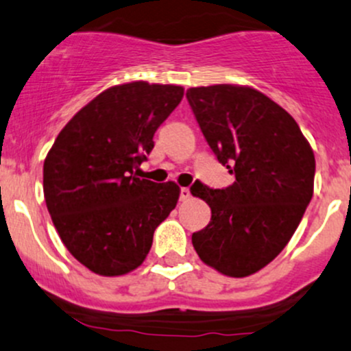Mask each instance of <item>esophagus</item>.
Returning a JSON list of instances; mask_svg holds the SVG:
<instances>
[{
	"instance_id": "34e87169",
	"label": "esophagus",
	"mask_w": 351,
	"mask_h": 351,
	"mask_svg": "<svg viewBox=\"0 0 351 351\" xmlns=\"http://www.w3.org/2000/svg\"><path fill=\"white\" fill-rule=\"evenodd\" d=\"M191 199V191H189L187 187H182L180 189V200H182V202H186V200H189Z\"/></svg>"
}]
</instances>
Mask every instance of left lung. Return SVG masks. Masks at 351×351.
I'll return each instance as SVG.
<instances>
[{"instance_id":"left-lung-1","label":"left lung","mask_w":351,"mask_h":351,"mask_svg":"<svg viewBox=\"0 0 351 351\" xmlns=\"http://www.w3.org/2000/svg\"><path fill=\"white\" fill-rule=\"evenodd\" d=\"M186 96L219 162L235 174L226 189L191 187L212 210L192 245L222 275L249 277L297 230L313 195V151L293 117L250 86H200Z\"/></svg>"}]
</instances>
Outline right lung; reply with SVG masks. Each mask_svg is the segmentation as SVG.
Segmentation results:
<instances>
[{
  "instance_id": "obj_1",
  "label": "right lung",
  "mask_w": 351,
  "mask_h": 351,
  "mask_svg": "<svg viewBox=\"0 0 351 351\" xmlns=\"http://www.w3.org/2000/svg\"><path fill=\"white\" fill-rule=\"evenodd\" d=\"M184 88L131 81L111 86L58 134L43 167L46 207L66 249L86 269L119 277L143 265L156 227L180 187L134 176Z\"/></svg>"
}]
</instances>
